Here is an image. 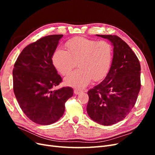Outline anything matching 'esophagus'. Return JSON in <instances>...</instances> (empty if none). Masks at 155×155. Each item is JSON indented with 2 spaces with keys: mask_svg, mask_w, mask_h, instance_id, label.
Segmentation results:
<instances>
[{
  "mask_svg": "<svg viewBox=\"0 0 155 155\" xmlns=\"http://www.w3.org/2000/svg\"><path fill=\"white\" fill-rule=\"evenodd\" d=\"M83 91L82 90H80V89H74V92L75 94H80L81 92H82Z\"/></svg>",
  "mask_w": 155,
  "mask_h": 155,
  "instance_id": "obj_1",
  "label": "esophagus"
}]
</instances>
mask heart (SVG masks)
I'll return each mask as SVG.
<instances>
[{"mask_svg":"<svg viewBox=\"0 0 155 155\" xmlns=\"http://www.w3.org/2000/svg\"><path fill=\"white\" fill-rule=\"evenodd\" d=\"M66 46L68 51L56 50L52 61L56 69L62 75L68 74L78 63L79 68L64 78L67 85L82 88L92 79L98 81L107 76L113 59V48L109 42L78 37L70 39Z\"/></svg>","mask_w":155,"mask_h":155,"instance_id":"1","label":"heart"}]
</instances>
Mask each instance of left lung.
<instances>
[{"label":"left lung","mask_w":155,"mask_h":155,"mask_svg":"<svg viewBox=\"0 0 155 155\" xmlns=\"http://www.w3.org/2000/svg\"><path fill=\"white\" fill-rule=\"evenodd\" d=\"M96 35L111 42L113 59L104 80L88 91L87 111L95 122L108 126L124 120L134 107L141 87V67L137 56L120 37Z\"/></svg>","instance_id":"1"}]
</instances>
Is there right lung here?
Listing matches in <instances>:
<instances>
[{
  "label": "right lung",
  "instance_id": "obj_1",
  "mask_svg": "<svg viewBox=\"0 0 155 155\" xmlns=\"http://www.w3.org/2000/svg\"><path fill=\"white\" fill-rule=\"evenodd\" d=\"M63 36H45L28 45L14 64L16 99L26 116L37 124L56 122L64 114L65 103L73 96L71 87L52 91L62 81L53 64L52 56Z\"/></svg>",
  "mask_w": 155,
  "mask_h": 155
}]
</instances>
